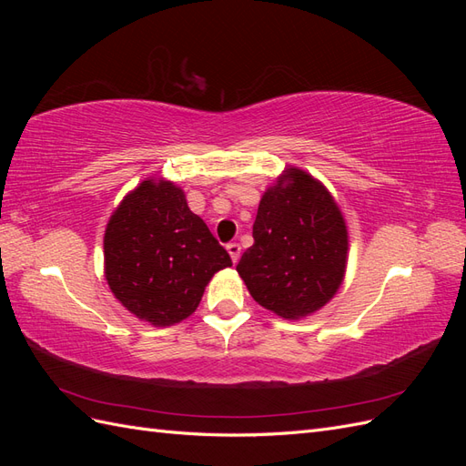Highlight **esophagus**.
<instances>
[{"mask_svg":"<svg viewBox=\"0 0 466 466\" xmlns=\"http://www.w3.org/2000/svg\"><path fill=\"white\" fill-rule=\"evenodd\" d=\"M228 252H229L233 264H237L238 258H241V247H238V243H229L228 245Z\"/></svg>","mask_w":466,"mask_h":466,"instance_id":"1","label":"esophagus"}]
</instances>
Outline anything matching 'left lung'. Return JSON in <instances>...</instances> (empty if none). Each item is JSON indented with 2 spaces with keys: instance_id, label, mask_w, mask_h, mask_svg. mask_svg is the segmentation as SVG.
Here are the masks:
<instances>
[{
  "instance_id": "1",
  "label": "left lung",
  "mask_w": 466,
  "mask_h": 466,
  "mask_svg": "<svg viewBox=\"0 0 466 466\" xmlns=\"http://www.w3.org/2000/svg\"><path fill=\"white\" fill-rule=\"evenodd\" d=\"M255 245L237 264L258 305L286 320L317 313L340 289L348 266V228L329 188L299 167L268 187L252 225Z\"/></svg>"
}]
</instances>
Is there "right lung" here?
I'll list each match as a JSON object with an SVG mask.
<instances>
[{
	"mask_svg": "<svg viewBox=\"0 0 466 466\" xmlns=\"http://www.w3.org/2000/svg\"><path fill=\"white\" fill-rule=\"evenodd\" d=\"M105 278L126 311L155 329L188 319L209 279L233 262L192 214L185 190L149 177L124 196L105 229Z\"/></svg>",
	"mask_w": 466,
	"mask_h": 466,
	"instance_id": "add662e5",
	"label": "right lung"
}]
</instances>
